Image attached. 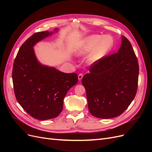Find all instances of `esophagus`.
Instances as JSON below:
<instances>
[{
  "label": "esophagus",
  "mask_w": 152,
  "mask_h": 152,
  "mask_svg": "<svg viewBox=\"0 0 152 152\" xmlns=\"http://www.w3.org/2000/svg\"><path fill=\"white\" fill-rule=\"evenodd\" d=\"M83 73H80V74H79V75H78V78H79V80H82V77H83Z\"/></svg>",
  "instance_id": "1"
}]
</instances>
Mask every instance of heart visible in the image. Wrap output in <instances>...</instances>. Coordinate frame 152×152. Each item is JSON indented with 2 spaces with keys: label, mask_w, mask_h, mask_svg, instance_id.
<instances>
[{
  "label": "heart",
  "mask_w": 152,
  "mask_h": 152,
  "mask_svg": "<svg viewBox=\"0 0 152 152\" xmlns=\"http://www.w3.org/2000/svg\"><path fill=\"white\" fill-rule=\"evenodd\" d=\"M114 40L112 36L106 35H93L87 37L79 43L76 47V53L85 54L93 49L90 56V61H96L105 56L113 47Z\"/></svg>",
  "instance_id": "1"
}]
</instances>
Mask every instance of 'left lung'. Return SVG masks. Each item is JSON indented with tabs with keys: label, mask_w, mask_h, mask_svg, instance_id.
Masks as SVG:
<instances>
[{
	"label": "left lung",
	"mask_w": 152,
	"mask_h": 152,
	"mask_svg": "<svg viewBox=\"0 0 152 152\" xmlns=\"http://www.w3.org/2000/svg\"><path fill=\"white\" fill-rule=\"evenodd\" d=\"M117 53L94 62L82 79L90 113L101 118L121 115L136 94L139 65L131 42L122 37Z\"/></svg>",
	"instance_id": "obj_1"
}]
</instances>
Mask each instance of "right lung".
Returning a JSON list of instances; mask_svg holds the SVG:
<instances>
[{
	"label": "right lung",
	"mask_w": 152,
	"mask_h": 152,
	"mask_svg": "<svg viewBox=\"0 0 152 152\" xmlns=\"http://www.w3.org/2000/svg\"><path fill=\"white\" fill-rule=\"evenodd\" d=\"M52 34L36 32L27 39L18 50L12 72L18 102L30 115L41 121L59 115L67 92L78 82L77 73L43 66L37 59L34 45Z\"/></svg>",
	"instance_id": "obj_1"
}]
</instances>
